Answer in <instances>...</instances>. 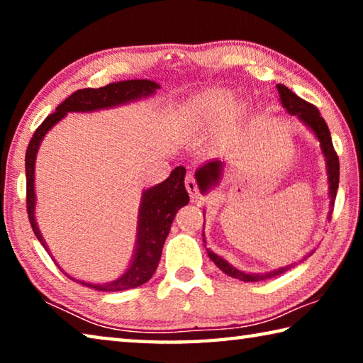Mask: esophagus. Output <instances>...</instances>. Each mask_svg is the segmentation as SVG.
I'll return each instance as SVG.
<instances>
[{"label": "esophagus", "instance_id": "1", "mask_svg": "<svg viewBox=\"0 0 363 363\" xmlns=\"http://www.w3.org/2000/svg\"><path fill=\"white\" fill-rule=\"evenodd\" d=\"M186 189H187V192H189L190 199H192V200H196L200 196L199 186H196V181H195V177L192 174L186 176Z\"/></svg>", "mask_w": 363, "mask_h": 363}]
</instances>
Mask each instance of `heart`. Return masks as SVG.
<instances>
[{
  "label": "heart",
  "mask_w": 363,
  "mask_h": 363,
  "mask_svg": "<svg viewBox=\"0 0 363 363\" xmlns=\"http://www.w3.org/2000/svg\"><path fill=\"white\" fill-rule=\"evenodd\" d=\"M233 106V96L224 89H210L194 96L181 108V118L190 130H208L223 121ZM242 112V107L237 108Z\"/></svg>",
  "instance_id": "1"
}]
</instances>
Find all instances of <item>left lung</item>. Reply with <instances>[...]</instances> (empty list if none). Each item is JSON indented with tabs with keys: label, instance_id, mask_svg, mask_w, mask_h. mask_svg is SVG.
Segmentation results:
<instances>
[{
	"label": "left lung",
	"instance_id": "1",
	"mask_svg": "<svg viewBox=\"0 0 363 363\" xmlns=\"http://www.w3.org/2000/svg\"><path fill=\"white\" fill-rule=\"evenodd\" d=\"M277 91H279L281 106H284L286 112L290 115H296L298 118L303 121L312 133L315 134L318 143H320V149H322V153L325 157V163H327L330 208H331V211H333L337 184H340V160H337V155L333 149V143H331V136H330V130H328L327 123H325V120L320 116V112H318L317 107H314L309 102H306L304 99H301V97L294 94L293 91L288 89L286 86L277 84ZM223 171H224V162H220V160H211V162L205 163L203 167H200L199 169H196L195 179H196V184H199L201 194H206L211 187L218 186L220 176H223ZM331 211H330L328 219L331 218ZM203 227H205V224H203ZM203 242H205V238H203ZM206 251H208V256H210V259L216 264V266L223 270L224 274H227L232 279H238L242 281H261L266 279H272V277H277V275H280V274L286 272L288 269L293 267V264H290V266L270 270V272H266V274H248V272H243V270H238L237 267H233L232 264H229L224 259V257L218 256L216 253H213V251H210V250H206ZM312 253H314V251H312ZM312 253H309L307 256H311Z\"/></svg>",
	"mask_w": 363,
	"mask_h": 363
}]
</instances>
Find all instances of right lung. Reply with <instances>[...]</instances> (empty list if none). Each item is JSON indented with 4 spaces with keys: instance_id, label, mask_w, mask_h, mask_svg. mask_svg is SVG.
Returning a JSON list of instances; mask_svg holds the SVG:
<instances>
[{
    "instance_id": "1",
    "label": "right lung",
    "mask_w": 363,
    "mask_h": 363,
    "mask_svg": "<svg viewBox=\"0 0 363 363\" xmlns=\"http://www.w3.org/2000/svg\"><path fill=\"white\" fill-rule=\"evenodd\" d=\"M160 84L150 79H125V82L110 83L102 88H84L78 89L72 96L57 106L56 112L51 113L41 123L38 130L35 131L32 140L27 147L26 153V174H27V213L28 220L32 224L36 238L45 247V250L51 255L48 245L43 238L35 219V160L38 153L41 140L45 139L48 131L56 125L57 121L64 118L70 112H97L102 108H112L118 106H125L134 101H140L157 93ZM184 177H186V168L177 167L173 169L167 181L157 184L143 192L140 206L138 213V233H136V247L130 267L126 272L116 280L107 281V284H89V281L78 280L70 277L69 274L62 272L67 277L77 284H82L88 288L99 291H123L130 288L140 286L152 279L158 267L160 257L164 240H167L171 224L179 208L189 203V194L184 186ZM56 262V261H54ZM59 266V264H57Z\"/></svg>"
}]
</instances>
